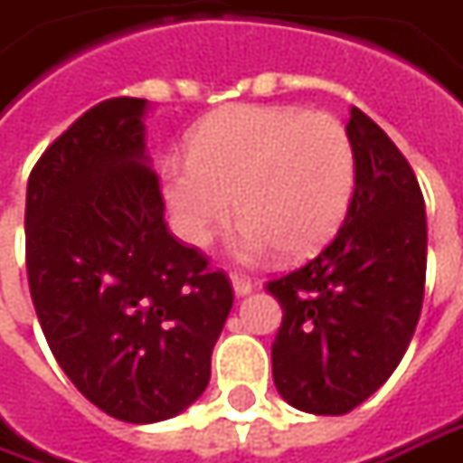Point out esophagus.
Wrapping results in <instances>:
<instances>
[{"label":"esophagus","mask_w":463,"mask_h":463,"mask_svg":"<svg viewBox=\"0 0 463 463\" xmlns=\"http://www.w3.org/2000/svg\"><path fill=\"white\" fill-rule=\"evenodd\" d=\"M231 281H232V289H235V295L238 297H246L250 289H253V281L243 277V274H238V271H232L231 274Z\"/></svg>","instance_id":"esophagus-1"}]
</instances>
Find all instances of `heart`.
Wrapping results in <instances>:
<instances>
[{"mask_svg":"<svg viewBox=\"0 0 463 463\" xmlns=\"http://www.w3.org/2000/svg\"><path fill=\"white\" fill-rule=\"evenodd\" d=\"M356 189V148L327 112L231 107L189 140V161L171 164L164 192L184 241L202 246L232 213L243 217L241 250L310 256L341 228Z\"/></svg>","mask_w":463,"mask_h":463,"instance_id":"1","label":"heart"}]
</instances>
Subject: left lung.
<instances>
[{
  "label": "left lung",
  "mask_w": 463,
  "mask_h": 463,
  "mask_svg": "<svg viewBox=\"0 0 463 463\" xmlns=\"http://www.w3.org/2000/svg\"><path fill=\"white\" fill-rule=\"evenodd\" d=\"M356 189L341 231L305 266L266 281L284 317L271 343L279 394L312 415H345L397 369L425 295L428 222L412 166L351 109Z\"/></svg>",
  "instance_id": "obj_1"
}]
</instances>
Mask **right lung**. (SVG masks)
I'll list each match as a JSON object with an SVG mask.
<instances>
[{
	"mask_svg": "<svg viewBox=\"0 0 463 463\" xmlns=\"http://www.w3.org/2000/svg\"><path fill=\"white\" fill-rule=\"evenodd\" d=\"M146 99L94 104L27 179L24 263L45 341L73 387L125 422L179 415L210 382L232 284L164 222Z\"/></svg>",
	"mask_w": 463,
	"mask_h": 463,
	"instance_id": "add662e5",
	"label": "right lung"
}]
</instances>
